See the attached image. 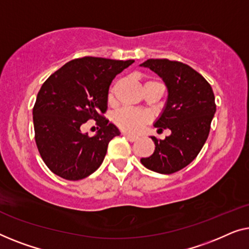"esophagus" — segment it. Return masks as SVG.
Returning <instances> with one entry per match:
<instances>
[{
  "label": "esophagus",
  "mask_w": 249,
  "mask_h": 249,
  "mask_svg": "<svg viewBox=\"0 0 249 249\" xmlns=\"http://www.w3.org/2000/svg\"><path fill=\"white\" fill-rule=\"evenodd\" d=\"M123 136H125V138L127 139L129 142L136 141V138H135V136H133V135H129V134H126V133H123Z\"/></svg>",
  "instance_id": "34e87169"
}]
</instances>
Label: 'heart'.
I'll return each mask as SVG.
<instances>
[{
    "label": "heart",
    "instance_id": "heart-1",
    "mask_svg": "<svg viewBox=\"0 0 249 249\" xmlns=\"http://www.w3.org/2000/svg\"><path fill=\"white\" fill-rule=\"evenodd\" d=\"M150 83H161L159 81H149L146 85ZM116 86H113L110 88L108 99L109 101L114 100V93ZM114 123L116 124L124 132L131 133V134H136L144 127L146 124L151 122V115L145 113V111H140L132 109V108H122L114 114Z\"/></svg>",
    "mask_w": 249,
    "mask_h": 249
}]
</instances>
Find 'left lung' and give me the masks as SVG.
Segmentation results:
<instances>
[{
  "label": "left lung",
  "instance_id": "8db88e82",
  "mask_svg": "<svg viewBox=\"0 0 249 249\" xmlns=\"http://www.w3.org/2000/svg\"><path fill=\"white\" fill-rule=\"evenodd\" d=\"M160 75L168 88V100L156 122L158 132L171 131L164 140L152 136L156 150L141 162L159 174L177 173L188 166L208 139L216 106L210 83L190 65L167 58H150L142 63Z\"/></svg>",
  "mask_w": 249,
  "mask_h": 249
}]
</instances>
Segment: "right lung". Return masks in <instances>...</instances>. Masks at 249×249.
Masks as SVG:
<instances>
[{
    "mask_svg": "<svg viewBox=\"0 0 249 249\" xmlns=\"http://www.w3.org/2000/svg\"><path fill=\"white\" fill-rule=\"evenodd\" d=\"M134 61L85 56L72 59L43 83L33 108L35 141L46 166L68 180H80L103 163L108 143L120 135L104 117L115 76ZM93 119L97 136L81 132Z\"/></svg>",
    "mask_w": 249,
    "mask_h": 249,
    "instance_id": "1",
    "label": "right lung"
}]
</instances>
